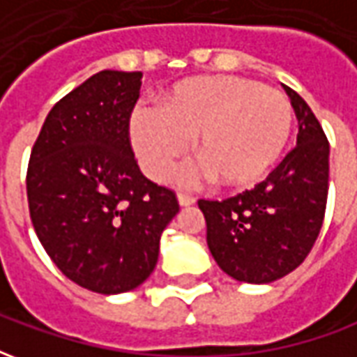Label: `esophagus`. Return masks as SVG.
Segmentation results:
<instances>
[{
  "label": "esophagus",
  "instance_id": "1",
  "mask_svg": "<svg viewBox=\"0 0 357 357\" xmlns=\"http://www.w3.org/2000/svg\"><path fill=\"white\" fill-rule=\"evenodd\" d=\"M178 201H179V204H181V206H191V204H195V197H193V195L179 191Z\"/></svg>",
  "mask_w": 357,
  "mask_h": 357
}]
</instances>
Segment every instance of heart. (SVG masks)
Returning <instances> with one entry per match:
<instances>
[{"instance_id": "obj_1", "label": "heart", "mask_w": 357, "mask_h": 357, "mask_svg": "<svg viewBox=\"0 0 357 357\" xmlns=\"http://www.w3.org/2000/svg\"><path fill=\"white\" fill-rule=\"evenodd\" d=\"M287 95L239 76H199L160 95L158 109L139 107L130 137L143 170L164 181L185 160L195 137L202 166L189 178L225 187L258 183L283 155L292 130Z\"/></svg>"}]
</instances>
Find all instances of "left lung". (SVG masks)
<instances>
[{
    "mask_svg": "<svg viewBox=\"0 0 357 357\" xmlns=\"http://www.w3.org/2000/svg\"><path fill=\"white\" fill-rule=\"evenodd\" d=\"M296 147L252 189L224 199H201L206 243L218 266L243 283H271L306 260L321 231L329 193V141L294 89Z\"/></svg>",
    "mask_w": 357,
    "mask_h": 357,
    "instance_id": "8db88e82",
    "label": "left lung"
}]
</instances>
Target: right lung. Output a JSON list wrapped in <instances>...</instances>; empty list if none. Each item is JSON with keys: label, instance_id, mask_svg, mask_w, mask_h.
Here are the masks:
<instances>
[{"label": "right lung", "instance_id": "add662e5", "mask_svg": "<svg viewBox=\"0 0 357 357\" xmlns=\"http://www.w3.org/2000/svg\"><path fill=\"white\" fill-rule=\"evenodd\" d=\"M141 73L101 70L65 95L43 122L26 172L30 218L70 281L99 294L139 287L158 260L178 197L141 174L130 118Z\"/></svg>", "mask_w": 357, "mask_h": 357}]
</instances>
